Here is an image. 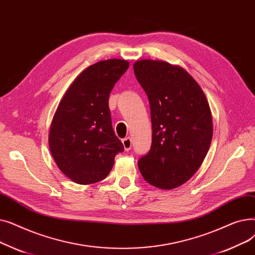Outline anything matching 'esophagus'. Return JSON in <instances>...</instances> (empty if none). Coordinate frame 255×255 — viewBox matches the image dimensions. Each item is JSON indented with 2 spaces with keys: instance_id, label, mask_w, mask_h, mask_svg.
<instances>
[{
  "instance_id": "34e87169",
  "label": "esophagus",
  "mask_w": 255,
  "mask_h": 255,
  "mask_svg": "<svg viewBox=\"0 0 255 255\" xmlns=\"http://www.w3.org/2000/svg\"><path fill=\"white\" fill-rule=\"evenodd\" d=\"M123 145H124V149L125 151H129L131 149V145H132V140L130 137H125L123 140Z\"/></svg>"
}]
</instances>
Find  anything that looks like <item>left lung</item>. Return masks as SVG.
Wrapping results in <instances>:
<instances>
[{"label":"left lung","instance_id":"1","mask_svg":"<svg viewBox=\"0 0 255 255\" xmlns=\"http://www.w3.org/2000/svg\"><path fill=\"white\" fill-rule=\"evenodd\" d=\"M148 96L152 145L138 160L143 179L160 189L188 181L202 165L213 136L209 103L203 90L181 67L141 60L133 65Z\"/></svg>","mask_w":255,"mask_h":255}]
</instances>
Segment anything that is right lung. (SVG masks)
I'll use <instances>...</instances> for the list:
<instances>
[{
    "label": "right lung",
    "instance_id": "right-lung-1",
    "mask_svg": "<svg viewBox=\"0 0 255 255\" xmlns=\"http://www.w3.org/2000/svg\"><path fill=\"white\" fill-rule=\"evenodd\" d=\"M128 67L127 61L118 59L88 67L53 116L48 136L51 155L64 175L77 184L105 179L116 155L124 151L113 129L109 98Z\"/></svg>",
    "mask_w": 255,
    "mask_h": 255
}]
</instances>
